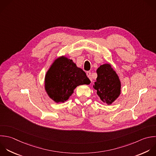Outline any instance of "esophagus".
<instances>
[{"label":"esophagus","mask_w":156,"mask_h":156,"mask_svg":"<svg viewBox=\"0 0 156 156\" xmlns=\"http://www.w3.org/2000/svg\"><path fill=\"white\" fill-rule=\"evenodd\" d=\"M87 76L89 78V79L92 81V77H91V73L90 71H87Z\"/></svg>","instance_id":"esophagus-1"}]
</instances>
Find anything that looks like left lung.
Masks as SVG:
<instances>
[{
    "label": "left lung",
    "mask_w": 156,
    "mask_h": 156,
    "mask_svg": "<svg viewBox=\"0 0 156 156\" xmlns=\"http://www.w3.org/2000/svg\"><path fill=\"white\" fill-rule=\"evenodd\" d=\"M98 77L94 89L102 101L111 104L120 94L121 83L116 73L110 64L101 65L96 71Z\"/></svg>",
    "instance_id": "obj_1"
}]
</instances>
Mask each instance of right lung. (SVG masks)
Wrapping results in <instances>:
<instances>
[{
    "label": "right lung",
    "mask_w": 156,
    "mask_h": 156,
    "mask_svg": "<svg viewBox=\"0 0 156 156\" xmlns=\"http://www.w3.org/2000/svg\"><path fill=\"white\" fill-rule=\"evenodd\" d=\"M86 73L69 59L57 58L46 73L45 89L49 97L56 102H63L79 85L89 84Z\"/></svg>",
    "instance_id": "1"
}]
</instances>
